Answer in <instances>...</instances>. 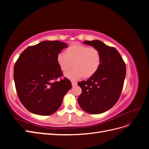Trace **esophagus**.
<instances>
[{
	"instance_id": "34e87169",
	"label": "esophagus",
	"mask_w": 149,
	"mask_h": 149,
	"mask_svg": "<svg viewBox=\"0 0 149 149\" xmlns=\"http://www.w3.org/2000/svg\"><path fill=\"white\" fill-rule=\"evenodd\" d=\"M71 84H72V86H76V84H77V83L75 81H72Z\"/></svg>"
}]
</instances>
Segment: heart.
<instances>
[{
  "mask_svg": "<svg viewBox=\"0 0 149 149\" xmlns=\"http://www.w3.org/2000/svg\"><path fill=\"white\" fill-rule=\"evenodd\" d=\"M101 54L96 48L83 45H73L68 47L65 55L58 54L56 61L60 69L66 72L65 77L71 80H77L84 76L90 78L95 74L101 64Z\"/></svg>",
  "mask_w": 149,
  "mask_h": 149,
  "instance_id": "1",
  "label": "heart"
}]
</instances>
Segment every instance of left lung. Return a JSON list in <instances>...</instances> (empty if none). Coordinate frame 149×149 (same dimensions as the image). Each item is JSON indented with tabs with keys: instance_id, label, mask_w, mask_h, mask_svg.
<instances>
[{
	"instance_id": "left-lung-1",
	"label": "left lung",
	"mask_w": 149,
	"mask_h": 149,
	"mask_svg": "<svg viewBox=\"0 0 149 149\" xmlns=\"http://www.w3.org/2000/svg\"><path fill=\"white\" fill-rule=\"evenodd\" d=\"M83 43L97 48L102 60L95 74L78 83L82 89L78 102L88 113L101 114L110 109L119 100L125 77V64L115 48L106 45L100 40H86Z\"/></svg>"
}]
</instances>
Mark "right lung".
Returning a JSON list of instances; mask_svg holds the SVG:
<instances>
[{
  "label": "right lung",
  "mask_w": 149,
  "mask_h": 149,
  "mask_svg": "<svg viewBox=\"0 0 149 149\" xmlns=\"http://www.w3.org/2000/svg\"><path fill=\"white\" fill-rule=\"evenodd\" d=\"M67 44L60 41H43L26 48L17 60L13 78L18 97L29 111L49 116L60 107L71 88L70 81L56 79L63 75L56 56Z\"/></svg>",
  "instance_id": "right-lung-1"
}]
</instances>
